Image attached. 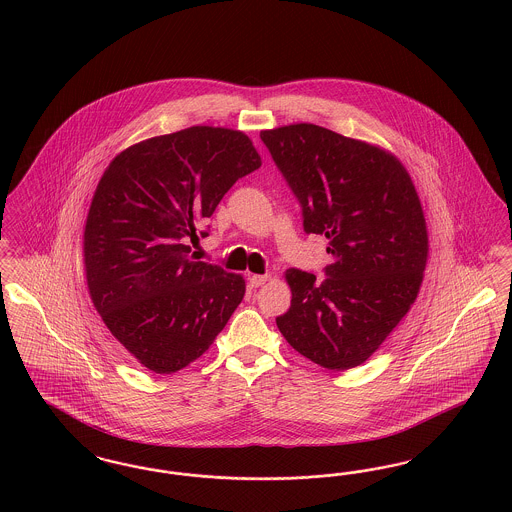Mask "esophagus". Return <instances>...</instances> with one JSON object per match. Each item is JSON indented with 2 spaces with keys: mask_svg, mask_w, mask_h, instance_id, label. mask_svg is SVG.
Segmentation results:
<instances>
[{
  "mask_svg": "<svg viewBox=\"0 0 512 512\" xmlns=\"http://www.w3.org/2000/svg\"><path fill=\"white\" fill-rule=\"evenodd\" d=\"M268 280H270L268 274H251V276H249V286H251V288H259V286L267 284Z\"/></svg>",
  "mask_w": 512,
  "mask_h": 512,
  "instance_id": "34e87169",
  "label": "esophagus"
}]
</instances>
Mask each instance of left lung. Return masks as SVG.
<instances>
[{
	"mask_svg": "<svg viewBox=\"0 0 512 512\" xmlns=\"http://www.w3.org/2000/svg\"><path fill=\"white\" fill-rule=\"evenodd\" d=\"M276 167L322 234L326 278L288 268L292 307L276 318L297 353L328 370L363 365L411 309L428 261L426 219L403 163L382 147L299 122L263 130Z\"/></svg>",
	"mask_w": 512,
	"mask_h": 512,
	"instance_id": "8db88e82",
	"label": "left lung"
}]
</instances>
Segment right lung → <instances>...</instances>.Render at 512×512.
Returning <instances> with one entry per match:
<instances>
[{"instance_id": "1", "label": "right lung", "mask_w": 512, "mask_h": 512, "mask_svg": "<svg viewBox=\"0 0 512 512\" xmlns=\"http://www.w3.org/2000/svg\"><path fill=\"white\" fill-rule=\"evenodd\" d=\"M259 167L244 132L190 126L126 147L103 172L84 226L88 292L147 370L194 363L242 303L244 276L194 261L188 242L236 180Z\"/></svg>"}]
</instances>
